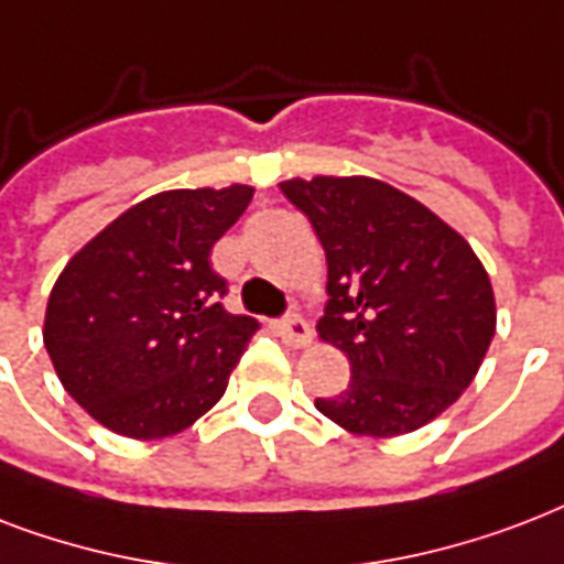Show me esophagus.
<instances>
[{"label": "esophagus", "instance_id": "esophagus-1", "mask_svg": "<svg viewBox=\"0 0 564 564\" xmlns=\"http://www.w3.org/2000/svg\"><path fill=\"white\" fill-rule=\"evenodd\" d=\"M279 335H282L285 344H291V347H308L314 338L312 326H308L300 314H288L285 321L279 323Z\"/></svg>", "mask_w": 564, "mask_h": 564}]
</instances>
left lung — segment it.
Returning a JSON list of instances; mask_svg holds the SVG:
<instances>
[{
    "label": "left lung",
    "instance_id": "1",
    "mask_svg": "<svg viewBox=\"0 0 564 564\" xmlns=\"http://www.w3.org/2000/svg\"><path fill=\"white\" fill-rule=\"evenodd\" d=\"M326 252L321 341L350 386L317 412L352 435L397 438L435 421L474 382L497 329L491 279L438 214L370 176L279 182Z\"/></svg>",
    "mask_w": 564,
    "mask_h": 564
}]
</instances>
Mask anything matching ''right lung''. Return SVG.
Segmentation results:
<instances>
[{"label": "right lung", "instance_id": "obj_1", "mask_svg": "<svg viewBox=\"0 0 564 564\" xmlns=\"http://www.w3.org/2000/svg\"><path fill=\"white\" fill-rule=\"evenodd\" d=\"M252 194L250 185L161 191L64 264L43 344L64 391L105 430L167 438L223 397L259 321L217 303L226 279L208 256Z\"/></svg>", "mask_w": 564, "mask_h": 564}]
</instances>
